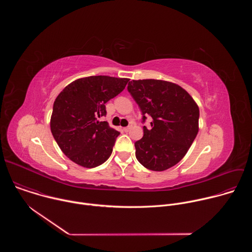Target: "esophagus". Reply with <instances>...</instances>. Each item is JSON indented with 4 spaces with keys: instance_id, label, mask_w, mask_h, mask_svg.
<instances>
[{
    "instance_id": "obj_1",
    "label": "esophagus",
    "mask_w": 252,
    "mask_h": 252,
    "mask_svg": "<svg viewBox=\"0 0 252 252\" xmlns=\"http://www.w3.org/2000/svg\"><path fill=\"white\" fill-rule=\"evenodd\" d=\"M130 128H131V126H128L124 127V130H125L126 132H127V131H129V130H130Z\"/></svg>"
}]
</instances>
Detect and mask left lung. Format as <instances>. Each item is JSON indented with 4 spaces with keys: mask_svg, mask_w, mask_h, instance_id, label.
Returning <instances> with one entry per match:
<instances>
[{
    "mask_svg": "<svg viewBox=\"0 0 252 252\" xmlns=\"http://www.w3.org/2000/svg\"><path fill=\"white\" fill-rule=\"evenodd\" d=\"M127 90L138 104L142 120L151 116L135 141V157L148 169L162 171L181 161L198 132L199 109L181 86L161 80H132Z\"/></svg>",
    "mask_w": 252,
    "mask_h": 252,
    "instance_id": "1",
    "label": "left lung"
}]
</instances>
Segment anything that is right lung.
<instances>
[{"instance_id":"add662e5","label":"right lung","mask_w":252,"mask_h":252,"mask_svg":"<svg viewBox=\"0 0 252 252\" xmlns=\"http://www.w3.org/2000/svg\"><path fill=\"white\" fill-rule=\"evenodd\" d=\"M129 79L92 76L67 85L57 96L51 117V131L62 152L75 163L92 168L113 153L120 132L107 122L104 103L124 91Z\"/></svg>"}]
</instances>
